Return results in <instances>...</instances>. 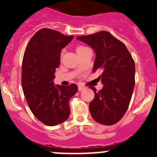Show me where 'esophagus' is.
I'll return each instance as SVG.
<instances>
[{
	"label": "esophagus",
	"mask_w": 157,
	"mask_h": 157,
	"mask_svg": "<svg viewBox=\"0 0 157 157\" xmlns=\"http://www.w3.org/2000/svg\"><path fill=\"white\" fill-rule=\"evenodd\" d=\"M83 90H85V87H84L83 86L78 85V91H82Z\"/></svg>",
	"instance_id": "obj_1"
}]
</instances>
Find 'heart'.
Segmentation results:
<instances>
[{
    "label": "heart",
    "instance_id": "obj_1",
    "mask_svg": "<svg viewBox=\"0 0 157 157\" xmlns=\"http://www.w3.org/2000/svg\"><path fill=\"white\" fill-rule=\"evenodd\" d=\"M85 48H86V47H83V46H78L76 50H77V52H78V51L82 50V49H85Z\"/></svg>",
    "mask_w": 157,
    "mask_h": 157
}]
</instances>
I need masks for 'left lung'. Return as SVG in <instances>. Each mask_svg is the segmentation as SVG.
Instances as JSON below:
<instances>
[{"label":"left lung","mask_w":157,"mask_h":157,"mask_svg":"<svg viewBox=\"0 0 157 157\" xmlns=\"http://www.w3.org/2000/svg\"><path fill=\"white\" fill-rule=\"evenodd\" d=\"M76 39L94 51L93 72L102 71L99 76L102 89L97 91L90 87L94 92V98L89 105L90 114L100 124H116L125 113L132 98L135 85L134 60L125 45L105 31Z\"/></svg>","instance_id":"obj_1"}]
</instances>
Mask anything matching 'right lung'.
<instances>
[{
    "mask_svg": "<svg viewBox=\"0 0 157 157\" xmlns=\"http://www.w3.org/2000/svg\"><path fill=\"white\" fill-rule=\"evenodd\" d=\"M73 39L49 29L39 30L25 49L22 62L23 91L34 116L48 126L69 117V100L78 91L76 84L55 85L60 53Z\"/></svg>",
    "mask_w": 157,
    "mask_h": 157,
    "instance_id": "right-lung-1",
    "label": "right lung"
}]
</instances>
